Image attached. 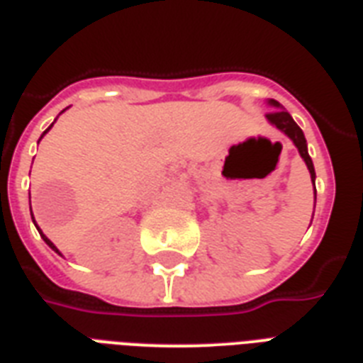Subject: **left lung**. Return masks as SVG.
<instances>
[{
	"label": "left lung",
	"instance_id": "obj_1",
	"mask_svg": "<svg viewBox=\"0 0 363 363\" xmlns=\"http://www.w3.org/2000/svg\"><path fill=\"white\" fill-rule=\"evenodd\" d=\"M269 104L279 111H271V113H267V121H269L273 125H277V128H279L281 131H284V133H286V135L292 139L294 145L298 147L299 154H301V158L305 160L307 169H309V173H311V181H313V184H315V177H316L315 167H313V160H311L309 152H307V141H305L303 131H301V128H299V125L294 122V118L288 115L286 111H281V104H279V101L271 99ZM315 196H316V190H315Z\"/></svg>",
	"mask_w": 363,
	"mask_h": 363
}]
</instances>
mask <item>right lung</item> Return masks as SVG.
Returning a JSON list of instances; mask_svg holds the SVG:
<instances>
[{
    "label": "right lung",
    "mask_w": 363,
    "mask_h": 363,
    "mask_svg": "<svg viewBox=\"0 0 363 363\" xmlns=\"http://www.w3.org/2000/svg\"><path fill=\"white\" fill-rule=\"evenodd\" d=\"M50 128H52V125H50ZM50 128H47V130L43 131V135H45V133H47V131H48V130H50ZM43 135H41V137H43ZM37 230H39V228H37ZM41 238H43V239H45V242H47L48 247H50V248H52V250H56V252H58V248L54 247V245H52V241H50V239H47V238H45V235H43V232H41Z\"/></svg>",
    "instance_id": "obj_1"
}]
</instances>
